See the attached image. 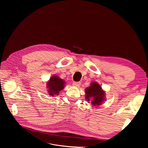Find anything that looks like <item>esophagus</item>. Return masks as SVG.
<instances>
[{"label": "esophagus", "mask_w": 148, "mask_h": 148, "mask_svg": "<svg viewBox=\"0 0 148 148\" xmlns=\"http://www.w3.org/2000/svg\"><path fill=\"white\" fill-rule=\"evenodd\" d=\"M80 84H81V83L80 82H73V85L76 87H79L80 86Z\"/></svg>", "instance_id": "1"}]
</instances>
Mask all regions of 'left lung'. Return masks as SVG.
I'll return each instance as SVG.
<instances>
[{"instance_id": "1", "label": "left lung", "mask_w": 148, "mask_h": 148, "mask_svg": "<svg viewBox=\"0 0 148 148\" xmlns=\"http://www.w3.org/2000/svg\"><path fill=\"white\" fill-rule=\"evenodd\" d=\"M85 92L86 100L91 101L93 106H99L104 100V91L96 82L92 83L90 86L85 89Z\"/></svg>"}]
</instances>
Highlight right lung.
Segmentation results:
<instances>
[{
  "mask_svg": "<svg viewBox=\"0 0 148 148\" xmlns=\"http://www.w3.org/2000/svg\"><path fill=\"white\" fill-rule=\"evenodd\" d=\"M47 84L49 95L53 96L59 95V92L64 89L65 82L57 76H53Z\"/></svg>",
  "mask_w": 148,
  "mask_h": 148,
  "instance_id": "obj_1",
  "label": "right lung"
}]
</instances>
